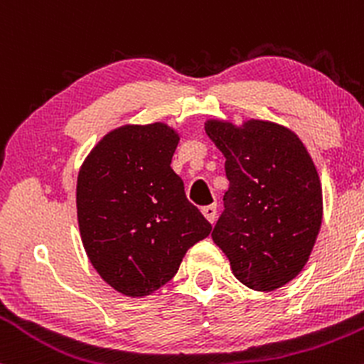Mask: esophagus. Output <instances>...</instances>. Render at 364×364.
I'll use <instances>...</instances> for the list:
<instances>
[{"label":"esophagus","instance_id":"34e87169","mask_svg":"<svg viewBox=\"0 0 364 364\" xmlns=\"http://www.w3.org/2000/svg\"><path fill=\"white\" fill-rule=\"evenodd\" d=\"M202 214L210 224L215 223V217H217V207L215 205H207L202 208Z\"/></svg>","mask_w":364,"mask_h":364}]
</instances>
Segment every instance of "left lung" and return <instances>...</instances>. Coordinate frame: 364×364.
<instances>
[{
	"instance_id": "8db88e82",
	"label": "left lung",
	"mask_w": 364,
	"mask_h": 364,
	"mask_svg": "<svg viewBox=\"0 0 364 364\" xmlns=\"http://www.w3.org/2000/svg\"><path fill=\"white\" fill-rule=\"evenodd\" d=\"M229 190L212 240L253 291L286 286L310 258L323 215L321 183L299 136L274 121L207 119Z\"/></svg>"
}]
</instances>
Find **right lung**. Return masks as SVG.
<instances>
[{"instance_id": "right-lung-1", "label": "right lung", "mask_w": 364, "mask_h": 364, "mask_svg": "<svg viewBox=\"0 0 364 364\" xmlns=\"http://www.w3.org/2000/svg\"><path fill=\"white\" fill-rule=\"evenodd\" d=\"M179 135L169 124H123L97 141L77 179L83 248L97 274L128 298H144L178 272L212 225L186 200L171 168Z\"/></svg>"}]
</instances>
